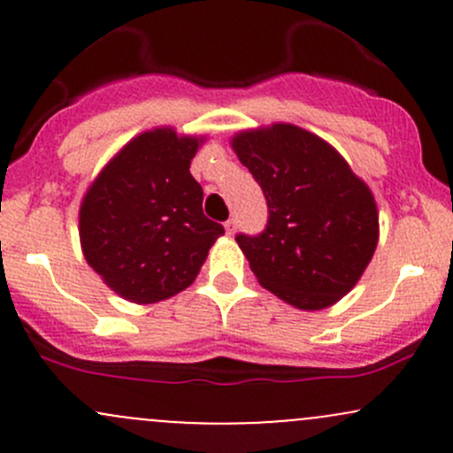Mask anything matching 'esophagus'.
I'll return each mask as SVG.
<instances>
[{
	"label": "esophagus",
	"mask_w": 453,
	"mask_h": 453,
	"mask_svg": "<svg viewBox=\"0 0 453 453\" xmlns=\"http://www.w3.org/2000/svg\"><path fill=\"white\" fill-rule=\"evenodd\" d=\"M236 232V221L234 219H230V221H226V234L232 236Z\"/></svg>",
	"instance_id": "esophagus-1"
}]
</instances>
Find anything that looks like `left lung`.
Returning a JSON list of instances; mask_svg holds the SVG:
<instances>
[{"label": "left lung", "instance_id": "obj_1", "mask_svg": "<svg viewBox=\"0 0 453 453\" xmlns=\"http://www.w3.org/2000/svg\"><path fill=\"white\" fill-rule=\"evenodd\" d=\"M230 144L269 205L263 234L236 236L256 280L303 311L340 303L377 250L372 190L335 146L289 122L239 131Z\"/></svg>", "mask_w": 453, "mask_h": 453}]
</instances>
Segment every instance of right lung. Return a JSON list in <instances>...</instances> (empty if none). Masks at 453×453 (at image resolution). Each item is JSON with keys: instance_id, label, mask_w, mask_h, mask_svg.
Masks as SVG:
<instances>
[{"instance_id": "add662e5", "label": "right lung", "mask_w": 453, "mask_h": 453, "mask_svg": "<svg viewBox=\"0 0 453 453\" xmlns=\"http://www.w3.org/2000/svg\"><path fill=\"white\" fill-rule=\"evenodd\" d=\"M205 135L155 127L127 142L87 188L81 250L120 298L155 304L190 287L223 226L203 214L190 159Z\"/></svg>"}]
</instances>
